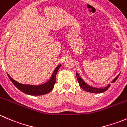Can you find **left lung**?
Here are the masks:
<instances>
[{
    "instance_id": "8db88e82",
    "label": "left lung",
    "mask_w": 127,
    "mask_h": 127,
    "mask_svg": "<svg viewBox=\"0 0 127 127\" xmlns=\"http://www.w3.org/2000/svg\"><path fill=\"white\" fill-rule=\"evenodd\" d=\"M119 75H120V74H119V75H117V76L113 80H112V83L115 82L116 81V80L117 79V78L119 77ZM76 76H77V78L78 82H79V85H80V87L82 88L84 90L86 91V92H90V93H103V92L107 90L109 88L110 85H111L110 84H109L107 87H104L103 88H98L93 87L90 86L89 85H88L87 84H86V83L84 81V80H83V79H82L80 76H79V75L78 74V73H77V72H76Z\"/></svg>"
}]
</instances>
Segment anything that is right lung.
<instances>
[{
  "label": "right lung",
  "instance_id": "right-lung-1",
  "mask_svg": "<svg viewBox=\"0 0 127 127\" xmlns=\"http://www.w3.org/2000/svg\"><path fill=\"white\" fill-rule=\"evenodd\" d=\"M60 67H61V64H60L56 67L55 69L53 71L52 77L50 78V79L48 82L42 84V85H31L21 84L20 83L18 82L15 81V80H13L8 74V76L9 79L11 81V82L15 85V86L18 89H19L20 91L26 93V94L32 96L43 95H45L47 93H49L50 92H51L53 90V87H54L55 84L56 82V73H57Z\"/></svg>",
  "mask_w": 127,
  "mask_h": 127
}]
</instances>
